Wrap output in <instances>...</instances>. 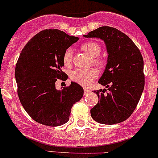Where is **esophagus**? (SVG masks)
Wrapping results in <instances>:
<instances>
[{
	"label": "esophagus",
	"instance_id": "1",
	"mask_svg": "<svg viewBox=\"0 0 158 158\" xmlns=\"http://www.w3.org/2000/svg\"><path fill=\"white\" fill-rule=\"evenodd\" d=\"M90 92H91V90H89V89H87V88H84V95H87V94H90Z\"/></svg>",
	"mask_w": 158,
	"mask_h": 158
}]
</instances>
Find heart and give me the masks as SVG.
<instances>
[{
    "instance_id": "b5f03b06",
    "label": "heart",
    "mask_w": 158,
    "mask_h": 158,
    "mask_svg": "<svg viewBox=\"0 0 158 158\" xmlns=\"http://www.w3.org/2000/svg\"><path fill=\"white\" fill-rule=\"evenodd\" d=\"M81 49L85 52L87 55H90L93 58V63L97 65L103 66L104 64V60L100 56L101 48L97 42L89 41L83 43L81 45ZM73 51L71 48H67L64 51L63 55V62L65 66H70L72 62ZM99 72L97 69L94 68H87V69H77L71 71L70 74V78L72 81L77 83V84L82 85L84 87H89L93 81H94L98 76Z\"/></svg>"
}]
</instances>
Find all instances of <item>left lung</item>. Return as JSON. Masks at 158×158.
<instances>
[{"instance_id": "1", "label": "left lung", "mask_w": 158, "mask_h": 158, "mask_svg": "<svg viewBox=\"0 0 158 158\" xmlns=\"http://www.w3.org/2000/svg\"><path fill=\"white\" fill-rule=\"evenodd\" d=\"M86 38H99L106 46L108 58L98 83L106 89L94 90L98 103L90 110L92 118L101 124L113 125L126 120L135 110L144 87V61L132 40L117 29L101 27Z\"/></svg>"}]
</instances>
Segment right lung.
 I'll list each match as a JSON object with an SVG mask.
<instances>
[{"instance_id": "1", "label": "right lung", "mask_w": 158, "mask_h": 158, "mask_svg": "<svg viewBox=\"0 0 158 158\" xmlns=\"http://www.w3.org/2000/svg\"><path fill=\"white\" fill-rule=\"evenodd\" d=\"M78 40L48 29L34 35L21 51L15 68L17 94L24 110L40 124L66 123L73 105L84 95L82 87L74 82L61 90L55 88L57 80L68 78L61 70L64 51Z\"/></svg>"}]
</instances>
